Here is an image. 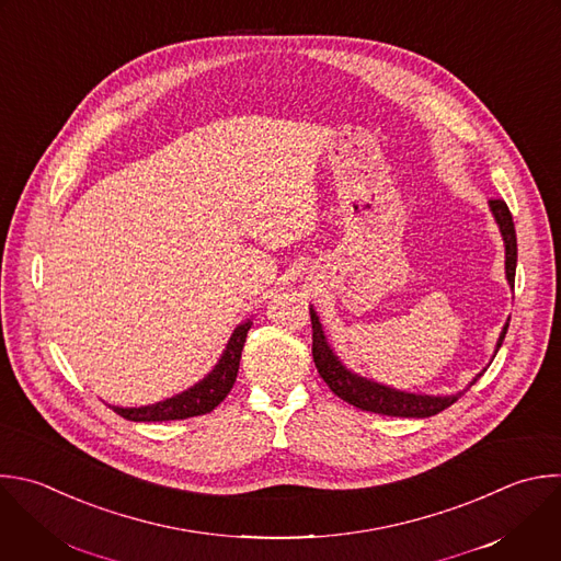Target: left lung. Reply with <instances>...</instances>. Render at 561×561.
<instances>
[{
    "instance_id": "1",
    "label": "left lung",
    "mask_w": 561,
    "mask_h": 561,
    "mask_svg": "<svg viewBox=\"0 0 561 561\" xmlns=\"http://www.w3.org/2000/svg\"><path fill=\"white\" fill-rule=\"evenodd\" d=\"M489 209L500 227L502 240H504V271H506V282L513 288L515 286V266H517V238H515V225H513V216L506 207L504 201H489ZM310 321H312V358L314 365L319 369L321 379L325 381V386L345 403L363 410V412H375V414H383V416H403V419H430L443 410H447L449 405H454L482 375H476V379L469 383V388L465 392L458 394H449V397H430V394H412V392H401L394 388H388L383 383L369 381L365 377H358L356 371L347 369L339 356L334 354V350L330 347L321 321L317 317V312L310 308ZM508 323H504L497 345H495V354L506 336ZM493 354V356H495Z\"/></svg>"
}]
</instances>
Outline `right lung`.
Returning <instances> with one entry per match:
<instances>
[{
	"mask_svg": "<svg viewBox=\"0 0 561 561\" xmlns=\"http://www.w3.org/2000/svg\"><path fill=\"white\" fill-rule=\"evenodd\" d=\"M251 319H247L244 323H240L220 360L216 363V367L209 371V375L196 383L194 388L184 390L171 399H164L160 403L153 405H145V408H118V405H110L118 416L134 421V423H162V421H182V419H192V416H203L214 412L231 392L236 379H238V369H240V356H242V347L247 341V334L251 330Z\"/></svg>",
	"mask_w": 561,
	"mask_h": 561,
	"instance_id": "obj_1",
	"label": "right lung"
}]
</instances>
